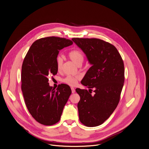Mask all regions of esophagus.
I'll return each mask as SVG.
<instances>
[{
  "instance_id": "1",
  "label": "esophagus",
  "mask_w": 149,
  "mask_h": 149,
  "mask_svg": "<svg viewBox=\"0 0 149 149\" xmlns=\"http://www.w3.org/2000/svg\"><path fill=\"white\" fill-rule=\"evenodd\" d=\"M71 91H72V93H75V89H74V88H73V87H72V88H71Z\"/></svg>"
}]
</instances>
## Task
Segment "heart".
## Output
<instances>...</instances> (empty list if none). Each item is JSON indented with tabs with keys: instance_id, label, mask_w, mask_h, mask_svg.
<instances>
[{
	"instance_id": "1",
	"label": "heart",
	"mask_w": 149,
	"mask_h": 149,
	"mask_svg": "<svg viewBox=\"0 0 149 149\" xmlns=\"http://www.w3.org/2000/svg\"><path fill=\"white\" fill-rule=\"evenodd\" d=\"M68 56L69 58L74 63L77 65L79 66L82 64L84 60V54L83 52L79 49L75 48L68 53ZM56 65L57 69L58 71H60L62 68L63 65V59L60 57H58L56 59ZM80 77L78 75H67L64 78L62 81L70 86H75L78 83V81L79 80Z\"/></svg>"
}]
</instances>
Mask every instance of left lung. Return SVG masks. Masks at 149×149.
<instances>
[{"instance_id": "obj_1", "label": "left lung", "mask_w": 149, "mask_h": 149, "mask_svg": "<svg viewBox=\"0 0 149 149\" xmlns=\"http://www.w3.org/2000/svg\"><path fill=\"white\" fill-rule=\"evenodd\" d=\"M72 40L92 65L81 81L89 90L75 89L80 96L79 120L88 127L97 126L109 118L119 102L125 81L123 61L116 48L108 42L93 38Z\"/></svg>"}]
</instances>
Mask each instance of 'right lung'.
I'll return each mask as SVG.
<instances>
[{"mask_svg":"<svg viewBox=\"0 0 149 149\" xmlns=\"http://www.w3.org/2000/svg\"><path fill=\"white\" fill-rule=\"evenodd\" d=\"M72 44L65 38H42L32 44L24 59L21 81L25 104L33 118L42 125L51 126L60 120L71 94L67 84H61L56 89L49 86L48 78L57 74L60 50Z\"/></svg>","mask_w":149,"mask_h":149,"instance_id":"obj_1","label":"right lung"}]
</instances>
